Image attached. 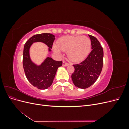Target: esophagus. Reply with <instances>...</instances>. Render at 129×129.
<instances>
[{"instance_id": "esophagus-1", "label": "esophagus", "mask_w": 129, "mask_h": 129, "mask_svg": "<svg viewBox=\"0 0 129 129\" xmlns=\"http://www.w3.org/2000/svg\"><path fill=\"white\" fill-rule=\"evenodd\" d=\"M63 64V66H67L69 65V63H67V62H66V61H63V64Z\"/></svg>"}]
</instances>
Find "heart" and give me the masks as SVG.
<instances>
[{"instance_id": "obj_1", "label": "heart", "mask_w": 129, "mask_h": 129, "mask_svg": "<svg viewBox=\"0 0 129 129\" xmlns=\"http://www.w3.org/2000/svg\"><path fill=\"white\" fill-rule=\"evenodd\" d=\"M91 40L85 36H67L61 38L57 46H54L55 53L67 52L68 56L72 61L80 62L85 59L91 49Z\"/></svg>"}]
</instances>
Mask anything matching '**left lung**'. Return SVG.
<instances>
[{"mask_svg":"<svg viewBox=\"0 0 129 129\" xmlns=\"http://www.w3.org/2000/svg\"><path fill=\"white\" fill-rule=\"evenodd\" d=\"M91 44V52L80 64H74L75 71L72 79L74 85L86 89L94 83L102 71L103 64V49L99 40L89 35Z\"/></svg>","mask_w":129,"mask_h":129,"instance_id":"left-lung-1","label":"left lung"}]
</instances>
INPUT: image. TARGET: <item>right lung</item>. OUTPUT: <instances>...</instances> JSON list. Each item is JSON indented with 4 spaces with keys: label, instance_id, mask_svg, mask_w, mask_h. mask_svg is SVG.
<instances>
[{
    "label": "right lung",
    "instance_id": "1",
    "mask_svg": "<svg viewBox=\"0 0 129 129\" xmlns=\"http://www.w3.org/2000/svg\"><path fill=\"white\" fill-rule=\"evenodd\" d=\"M55 39V36L50 33L36 34L30 38L25 44L23 67L27 80L38 89H47L52 84L57 70L62 65V62L54 60L52 58L48 57L40 65L38 66L30 59L29 48L33 43L41 42L48 47L49 52H50Z\"/></svg>",
    "mask_w": 129,
    "mask_h": 129
}]
</instances>
